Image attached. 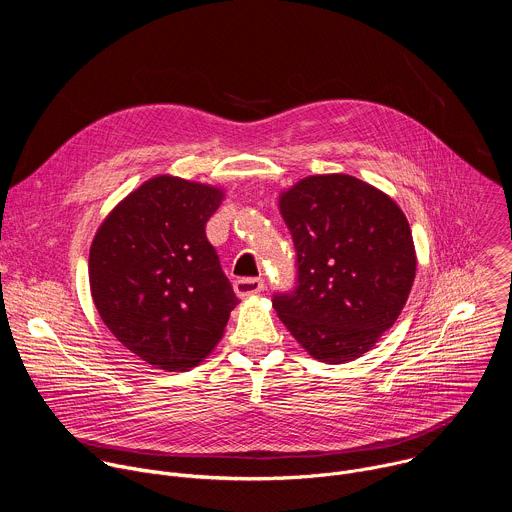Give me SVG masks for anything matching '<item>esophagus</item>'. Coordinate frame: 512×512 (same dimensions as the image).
<instances>
[{
    "mask_svg": "<svg viewBox=\"0 0 512 512\" xmlns=\"http://www.w3.org/2000/svg\"><path fill=\"white\" fill-rule=\"evenodd\" d=\"M263 287H265V281L261 277H241L233 283V289H235V294L239 298L255 296V294H259Z\"/></svg>",
    "mask_w": 512,
    "mask_h": 512,
    "instance_id": "esophagus-1",
    "label": "esophagus"
}]
</instances>
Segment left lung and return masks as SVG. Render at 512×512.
I'll list each match as a JSON object with an SVG mask.
<instances>
[{
  "instance_id": "left-lung-1",
  "label": "left lung",
  "mask_w": 512,
  "mask_h": 512,
  "mask_svg": "<svg viewBox=\"0 0 512 512\" xmlns=\"http://www.w3.org/2000/svg\"><path fill=\"white\" fill-rule=\"evenodd\" d=\"M298 285L273 308L302 348L342 364L369 352L399 318L415 279L411 229L397 202L348 174H318L279 194Z\"/></svg>"
}]
</instances>
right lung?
Returning a JSON list of instances; mask_svg holds the SVG:
<instances>
[{
	"instance_id": "obj_1",
	"label": "right lung",
	"mask_w": 512,
	"mask_h": 512,
	"mask_svg": "<svg viewBox=\"0 0 512 512\" xmlns=\"http://www.w3.org/2000/svg\"><path fill=\"white\" fill-rule=\"evenodd\" d=\"M221 188L156 176L101 223L89 253L95 308L113 336L162 371H188L223 338L239 304L206 239Z\"/></svg>"
}]
</instances>
